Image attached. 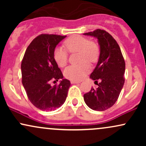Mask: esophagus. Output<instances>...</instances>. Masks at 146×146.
I'll use <instances>...</instances> for the list:
<instances>
[{"mask_svg":"<svg viewBox=\"0 0 146 146\" xmlns=\"http://www.w3.org/2000/svg\"><path fill=\"white\" fill-rule=\"evenodd\" d=\"M71 84H79V83H80V82H79V81H75V80H71Z\"/></svg>","mask_w":146,"mask_h":146,"instance_id":"obj_1","label":"esophagus"}]
</instances>
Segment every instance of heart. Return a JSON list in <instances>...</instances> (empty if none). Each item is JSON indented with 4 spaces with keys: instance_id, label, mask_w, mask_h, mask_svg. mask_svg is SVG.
Wrapping results in <instances>:
<instances>
[{
    "instance_id": "b5f03b06",
    "label": "heart",
    "mask_w": 146,
    "mask_h": 146,
    "mask_svg": "<svg viewBox=\"0 0 146 146\" xmlns=\"http://www.w3.org/2000/svg\"><path fill=\"white\" fill-rule=\"evenodd\" d=\"M64 45L68 51L71 53H80L79 65H71L68 66L64 71L65 78L71 80H82L89 71L90 65L88 62L95 63L100 56V48L96 43L81 36H73L64 42ZM54 59L60 67L66 66L68 62V52L62 47L55 48L53 53Z\"/></svg>"
}]
</instances>
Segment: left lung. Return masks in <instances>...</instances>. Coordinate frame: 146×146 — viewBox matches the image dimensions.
Returning a JSON list of instances; mask_svg holds the SVG:
<instances>
[{
    "label": "left lung",
    "mask_w": 146,
    "mask_h": 146,
    "mask_svg": "<svg viewBox=\"0 0 146 146\" xmlns=\"http://www.w3.org/2000/svg\"><path fill=\"white\" fill-rule=\"evenodd\" d=\"M84 35L98 38L100 46L98 62L90 76L98 87L91 88L84 95V100L91 109L104 111L115 104L121 93L125 81V61L119 46L110 33L98 29Z\"/></svg>",
    "instance_id": "1"
}]
</instances>
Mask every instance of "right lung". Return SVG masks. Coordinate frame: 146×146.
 I'll use <instances>...</instances> for the list:
<instances>
[{
	"instance_id": "1",
	"label": "right lung",
	"mask_w": 146,
	"mask_h": 146,
	"mask_svg": "<svg viewBox=\"0 0 146 146\" xmlns=\"http://www.w3.org/2000/svg\"><path fill=\"white\" fill-rule=\"evenodd\" d=\"M66 36L41 34L30 43L21 63L22 83L29 101L38 109L51 111L64 103L71 86L63 78L54 59L55 48ZM61 79L59 85L52 87L51 81Z\"/></svg>"
}]
</instances>
